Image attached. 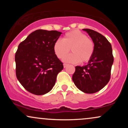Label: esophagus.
<instances>
[{
	"label": "esophagus",
	"mask_w": 128,
	"mask_h": 128,
	"mask_svg": "<svg viewBox=\"0 0 128 128\" xmlns=\"http://www.w3.org/2000/svg\"><path fill=\"white\" fill-rule=\"evenodd\" d=\"M63 66H64V68H66V67H67V66H68V64H63Z\"/></svg>",
	"instance_id": "1"
}]
</instances>
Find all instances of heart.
<instances>
[{
    "instance_id": "obj_1",
    "label": "heart",
    "mask_w": 128,
    "mask_h": 128,
    "mask_svg": "<svg viewBox=\"0 0 128 128\" xmlns=\"http://www.w3.org/2000/svg\"><path fill=\"white\" fill-rule=\"evenodd\" d=\"M71 49L72 54L66 55ZM54 52L60 59L64 57L66 62L77 64L88 62L94 52V43L86 34L74 30L66 33L62 40H57L54 44Z\"/></svg>"
}]
</instances>
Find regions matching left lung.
<instances>
[{"instance_id": "8db88e82", "label": "left lung", "mask_w": 128, "mask_h": 128, "mask_svg": "<svg viewBox=\"0 0 128 128\" xmlns=\"http://www.w3.org/2000/svg\"><path fill=\"white\" fill-rule=\"evenodd\" d=\"M83 30L93 41L94 52L86 65L76 66L72 79L80 91L92 94L99 92L109 82L114 57L111 44L105 36L92 29Z\"/></svg>"}]
</instances>
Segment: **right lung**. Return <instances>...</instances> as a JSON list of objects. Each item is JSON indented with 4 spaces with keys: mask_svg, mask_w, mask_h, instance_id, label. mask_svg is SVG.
Returning <instances> with one entry per match:
<instances>
[{
    "mask_svg": "<svg viewBox=\"0 0 128 128\" xmlns=\"http://www.w3.org/2000/svg\"><path fill=\"white\" fill-rule=\"evenodd\" d=\"M62 32L38 29L18 45L16 53V76L30 93L42 95L55 86L62 62L54 52V44Z\"/></svg>",
    "mask_w": 128,
    "mask_h": 128,
    "instance_id": "add662e5",
    "label": "right lung"
}]
</instances>
